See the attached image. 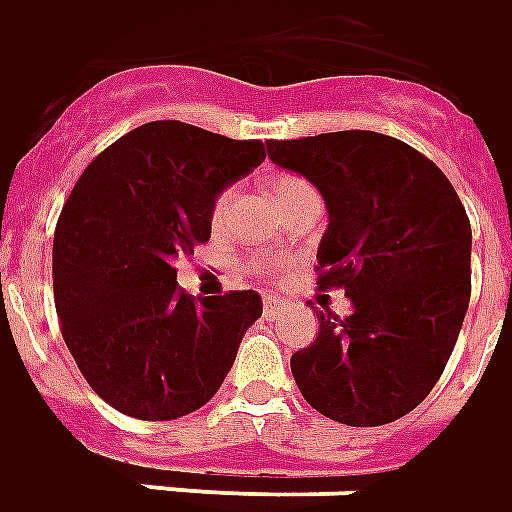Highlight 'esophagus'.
<instances>
[{"mask_svg":"<svg viewBox=\"0 0 512 512\" xmlns=\"http://www.w3.org/2000/svg\"><path fill=\"white\" fill-rule=\"evenodd\" d=\"M281 308H284V303H281V300H278V297H264V317H267V320H275V317H278V314H281Z\"/></svg>","mask_w":512,"mask_h":512,"instance_id":"esophagus-1","label":"esophagus"}]
</instances>
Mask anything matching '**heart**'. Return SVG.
<instances>
[{
    "label": "heart",
    "instance_id": "b5f03b06",
    "mask_svg": "<svg viewBox=\"0 0 512 512\" xmlns=\"http://www.w3.org/2000/svg\"><path fill=\"white\" fill-rule=\"evenodd\" d=\"M306 192H314V187H311L306 179L295 176V173H281V176H275V179L270 181V195H273L275 206L286 204V201H292V198H297V195H306ZM231 195H234V190H223L220 195H217L215 206H212V223H215V226L226 220L228 206H231ZM248 270L250 273H259V275L273 273V267L264 262H250Z\"/></svg>",
    "mask_w": 512,
    "mask_h": 512
}]
</instances>
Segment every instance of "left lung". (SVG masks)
Masks as SVG:
<instances>
[{
    "label": "left lung",
    "instance_id": "obj_1",
    "mask_svg": "<svg viewBox=\"0 0 512 512\" xmlns=\"http://www.w3.org/2000/svg\"><path fill=\"white\" fill-rule=\"evenodd\" d=\"M267 151L322 192L317 286L353 300L344 320L322 306L317 339L292 355L297 389L333 422H394L433 391L458 342L471 297L466 209L436 162L389 134L270 140Z\"/></svg>",
    "mask_w": 512,
    "mask_h": 512
}]
</instances>
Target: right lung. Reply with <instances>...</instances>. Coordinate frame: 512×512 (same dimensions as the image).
Listing matches in <instances>:
<instances>
[{"mask_svg": "<svg viewBox=\"0 0 512 512\" xmlns=\"http://www.w3.org/2000/svg\"><path fill=\"white\" fill-rule=\"evenodd\" d=\"M264 157L262 140L151 121L74 184L54 231V308L82 378L115 411L187 416L234 366L262 297L242 289L195 300L173 264L209 242L215 198Z\"/></svg>", "mask_w": 512, "mask_h": 512, "instance_id": "add662e5", "label": "right lung"}]
</instances>
